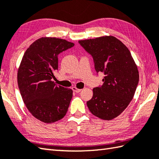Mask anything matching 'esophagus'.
<instances>
[{
    "mask_svg": "<svg viewBox=\"0 0 159 159\" xmlns=\"http://www.w3.org/2000/svg\"><path fill=\"white\" fill-rule=\"evenodd\" d=\"M72 89V90L74 91V92H76V93H79V92H80V91L82 90V89H77L76 87H73Z\"/></svg>",
    "mask_w": 159,
    "mask_h": 159,
    "instance_id": "34e87169",
    "label": "esophagus"
}]
</instances>
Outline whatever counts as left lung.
<instances>
[{
	"label": "left lung",
	"mask_w": 159,
	"mask_h": 159,
	"mask_svg": "<svg viewBox=\"0 0 159 159\" xmlns=\"http://www.w3.org/2000/svg\"><path fill=\"white\" fill-rule=\"evenodd\" d=\"M92 56L97 73L104 74L103 85L93 89L87 105L94 116L111 120L123 112L133 100L139 83V72L130 50L113 36L79 40Z\"/></svg>",
	"instance_id": "left-lung-1"
}]
</instances>
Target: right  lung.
<instances>
[{"label":"right lung","instance_id":"add662e5","mask_svg":"<svg viewBox=\"0 0 159 159\" xmlns=\"http://www.w3.org/2000/svg\"><path fill=\"white\" fill-rule=\"evenodd\" d=\"M74 44L65 39L42 38L24 54L18 71V84L29 112L43 122L51 124L66 116L72 90L52 81L58 70V55Z\"/></svg>","mask_w":159,"mask_h":159}]
</instances>
